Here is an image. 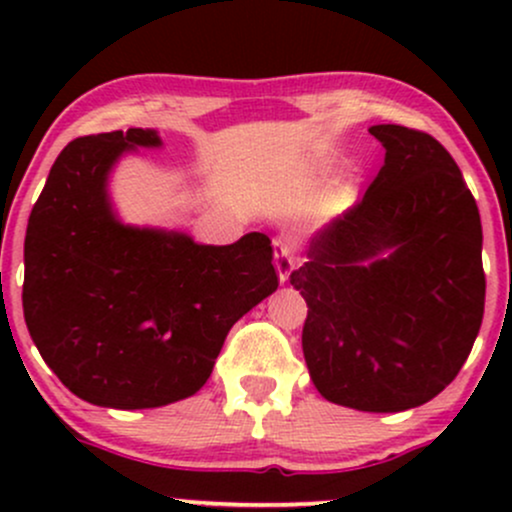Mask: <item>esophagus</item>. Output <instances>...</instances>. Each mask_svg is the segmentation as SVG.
Wrapping results in <instances>:
<instances>
[{
  "label": "esophagus",
  "instance_id": "obj_1",
  "mask_svg": "<svg viewBox=\"0 0 512 512\" xmlns=\"http://www.w3.org/2000/svg\"><path fill=\"white\" fill-rule=\"evenodd\" d=\"M274 264H276V272H279V279L281 281H289V274L296 269L298 264V257H296V250L291 248L289 243H276V250H274Z\"/></svg>",
  "mask_w": 512,
  "mask_h": 512
}]
</instances>
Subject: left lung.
I'll return each mask as SVG.
<instances>
[{"instance_id":"1","label":"left lung","mask_w":512,"mask_h":512,"mask_svg":"<svg viewBox=\"0 0 512 512\" xmlns=\"http://www.w3.org/2000/svg\"><path fill=\"white\" fill-rule=\"evenodd\" d=\"M385 166L310 240L291 272L308 303L303 356L320 395L361 411L426 404L457 378L484 317L481 219L455 158L431 134L368 129Z\"/></svg>"}]
</instances>
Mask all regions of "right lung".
<instances>
[{
	"instance_id": "obj_1",
	"label": "right lung",
	"mask_w": 512,
	"mask_h": 512,
	"mask_svg": "<svg viewBox=\"0 0 512 512\" xmlns=\"http://www.w3.org/2000/svg\"><path fill=\"white\" fill-rule=\"evenodd\" d=\"M154 129L88 134L52 163L23 243V317L62 385L98 407L149 409L207 383L228 330L276 291L272 240L197 245L122 226L105 180Z\"/></svg>"
}]
</instances>
